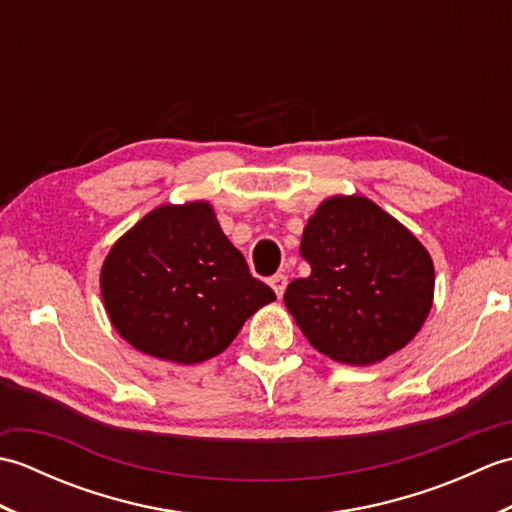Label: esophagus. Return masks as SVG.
<instances>
[{
    "label": "esophagus",
    "mask_w": 512,
    "mask_h": 512,
    "mask_svg": "<svg viewBox=\"0 0 512 512\" xmlns=\"http://www.w3.org/2000/svg\"><path fill=\"white\" fill-rule=\"evenodd\" d=\"M270 286H273L275 295L281 299V297H284L286 286H288V277L284 273H277L275 277H270Z\"/></svg>",
    "instance_id": "esophagus-1"
}]
</instances>
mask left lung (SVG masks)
<instances>
[{"label": "left lung", "instance_id": "obj_1", "mask_svg": "<svg viewBox=\"0 0 512 512\" xmlns=\"http://www.w3.org/2000/svg\"><path fill=\"white\" fill-rule=\"evenodd\" d=\"M310 275L290 281L286 308L312 347L345 365L402 350L433 303V262L411 231L361 195H334L301 237Z\"/></svg>", "mask_w": 512, "mask_h": 512}]
</instances>
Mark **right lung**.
I'll return each instance as SVG.
<instances>
[{
  "mask_svg": "<svg viewBox=\"0 0 512 512\" xmlns=\"http://www.w3.org/2000/svg\"><path fill=\"white\" fill-rule=\"evenodd\" d=\"M101 295L129 345L180 365L224 352L250 314L275 301L209 202L158 206L129 228L105 257Z\"/></svg>",
  "mask_w": 512,
  "mask_h": 512,
  "instance_id": "add662e5",
  "label": "right lung"
}]
</instances>
